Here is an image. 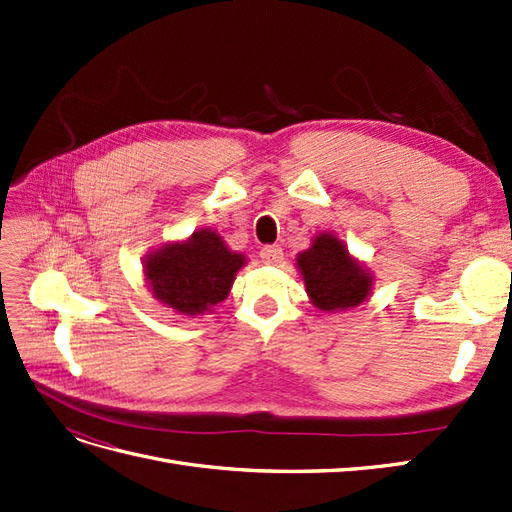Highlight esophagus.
I'll use <instances>...</instances> for the list:
<instances>
[{
	"instance_id": "esophagus-1",
	"label": "esophagus",
	"mask_w": 512,
	"mask_h": 512,
	"mask_svg": "<svg viewBox=\"0 0 512 512\" xmlns=\"http://www.w3.org/2000/svg\"><path fill=\"white\" fill-rule=\"evenodd\" d=\"M260 260L265 262V265H280L284 260V252L280 245H265L260 250Z\"/></svg>"
}]
</instances>
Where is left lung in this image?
I'll return each instance as SVG.
<instances>
[{
  "label": "left lung",
  "mask_w": 512,
  "mask_h": 512,
  "mask_svg": "<svg viewBox=\"0 0 512 512\" xmlns=\"http://www.w3.org/2000/svg\"><path fill=\"white\" fill-rule=\"evenodd\" d=\"M305 292L320 312H344L367 301L374 275L354 258L333 232H318L312 245L297 254Z\"/></svg>",
  "instance_id": "left-lung-1"
}]
</instances>
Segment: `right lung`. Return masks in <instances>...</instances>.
Segmentation results:
<instances>
[{
  "label": "right lung",
  "mask_w": 512,
  "mask_h": 512,
  "mask_svg": "<svg viewBox=\"0 0 512 512\" xmlns=\"http://www.w3.org/2000/svg\"><path fill=\"white\" fill-rule=\"evenodd\" d=\"M247 258L232 252L211 228L183 241L162 243L143 258L145 282L164 307L179 316L211 314L222 303Z\"/></svg>",
  "instance_id": "obj_1"
}]
</instances>
